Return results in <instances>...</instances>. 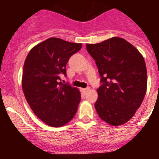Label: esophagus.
Returning <instances> with one entry per match:
<instances>
[{
    "mask_svg": "<svg viewBox=\"0 0 159 159\" xmlns=\"http://www.w3.org/2000/svg\"><path fill=\"white\" fill-rule=\"evenodd\" d=\"M90 90V88H85V89H83V92H84V94H86L87 93V91H89Z\"/></svg>",
    "mask_w": 159,
    "mask_h": 159,
    "instance_id": "34e87169",
    "label": "esophagus"
}]
</instances>
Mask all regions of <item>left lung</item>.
<instances>
[{
	"label": "left lung",
	"instance_id": "1",
	"mask_svg": "<svg viewBox=\"0 0 159 159\" xmlns=\"http://www.w3.org/2000/svg\"><path fill=\"white\" fill-rule=\"evenodd\" d=\"M96 61L102 85L97 89L96 112L114 126L131 120L143 102L147 87V67L135 47L120 37L87 44Z\"/></svg>",
	"mask_w": 159,
	"mask_h": 159
}]
</instances>
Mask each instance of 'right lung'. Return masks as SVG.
Masks as SVG:
<instances>
[{
    "mask_svg": "<svg viewBox=\"0 0 159 159\" xmlns=\"http://www.w3.org/2000/svg\"><path fill=\"white\" fill-rule=\"evenodd\" d=\"M81 46L52 37L34 46L25 59L21 80L25 98L36 116L50 126H63L77 112L79 90L59 81L61 75L66 76L69 58Z\"/></svg>",
    "mask_w": 159,
    "mask_h": 159,
    "instance_id": "1",
    "label": "right lung"
}]
</instances>
